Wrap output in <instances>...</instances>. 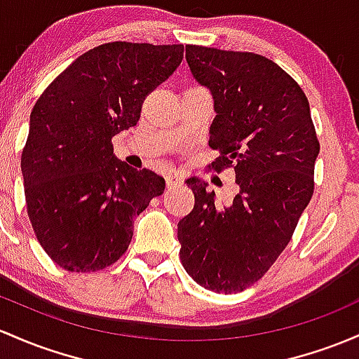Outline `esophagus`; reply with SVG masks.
<instances>
[{"instance_id":"obj_1","label":"esophagus","mask_w":359,"mask_h":359,"mask_svg":"<svg viewBox=\"0 0 359 359\" xmlns=\"http://www.w3.org/2000/svg\"><path fill=\"white\" fill-rule=\"evenodd\" d=\"M184 180L179 173H168L167 175V187H177V186H182Z\"/></svg>"}]
</instances>
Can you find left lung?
Segmentation results:
<instances>
[{"label": "left lung", "mask_w": 359, "mask_h": 359, "mask_svg": "<svg viewBox=\"0 0 359 359\" xmlns=\"http://www.w3.org/2000/svg\"><path fill=\"white\" fill-rule=\"evenodd\" d=\"M192 74L215 98L210 147L216 173L233 168L240 192L219 208L189 179L194 210L179 222L180 261L203 288L238 293L257 283L290 243L313 196L320 151L302 86L254 53L186 46Z\"/></svg>", "instance_id": "left-lung-1"}]
</instances>
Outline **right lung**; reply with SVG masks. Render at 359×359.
I'll return each mask as SVG.
<instances>
[{"instance_id":"add662e5","label":"right lung","mask_w":359,"mask_h":359,"mask_svg":"<svg viewBox=\"0 0 359 359\" xmlns=\"http://www.w3.org/2000/svg\"><path fill=\"white\" fill-rule=\"evenodd\" d=\"M184 46L107 42L81 54L35 102L22 151L25 203L46 254L69 273H97L128 250L133 219L163 177L114 156L143 102L182 62Z\"/></svg>"}]
</instances>
